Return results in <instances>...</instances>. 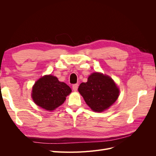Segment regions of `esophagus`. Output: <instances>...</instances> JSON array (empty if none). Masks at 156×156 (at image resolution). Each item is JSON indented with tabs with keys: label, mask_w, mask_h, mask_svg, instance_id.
I'll return each mask as SVG.
<instances>
[{
	"label": "esophagus",
	"mask_w": 156,
	"mask_h": 156,
	"mask_svg": "<svg viewBox=\"0 0 156 156\" xmlns=\"http://www.w3.org/2000/svg\"><path fill=\"white\" fill-rule=\"evenodd\" d=\"M72 88L74 91H77L78 88V84H74L72 86Z\"/></svg>",
	"instance_id": "obj_1"
}]
</instances>
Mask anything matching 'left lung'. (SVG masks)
<instances>
[{
    "label": "left lung",
    "mask_w": 156,
    "mask_h": 156,
    "mask_svg": "<svg viewBox=\"0 0 156 156\" xmlns=\"http://www.w3.org/2000/svg\"><path fill=\"white\" fill-rule=\"evenodd\" d=\"M78 90L87 104L95 112H102L119 98V89L114 81L107 75L93 73L87 83L80 84Z\"/></svg>",
    "instance_id": "8db88e82"
}]
</instances>
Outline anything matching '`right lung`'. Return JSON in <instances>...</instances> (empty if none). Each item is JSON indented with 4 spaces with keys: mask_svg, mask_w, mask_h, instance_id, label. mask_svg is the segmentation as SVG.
Here are the masks:
<instances>
[{
    "mask_svg": "<svg viewBox=\"0 0 156 156\" xmlns=\"http://www.w3.org/2000/svg\"><path fill=\"white\" fill-rule=\"evenodd\" d=\"M72 90L53 75H45L36 82L32 98L37 105L48 111H53L61 105Z\"/></svg>",
    "mask_w": 156,
    "mask_h": 156,
    "instance_id": "add662e5",
    "label": "right lung"
}]
</instances>
